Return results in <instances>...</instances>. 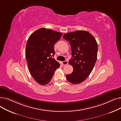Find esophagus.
Here are the masks:
<instances>
[{
	"instance_id": "esophagus-1",
	"label": "esophagus",
	"mask_w": 121,
	"mask_h": 121,
	"mask_svg": "<svg viewBox=\"0 0 121 121\" xmlns=\"http://www.w3.org/2000/svg\"><path fill=\"white\" fill-rule=\"evenodd\" d=\"M68 62L67 61H63V62H62V64L63 66H66L68 64Z\"/></svg>"
}]
</instances>
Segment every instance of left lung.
<instances>
[{"mask_svg": "<svg viewBox=\"0 0 121 121\" xmlns=\"http://www.w3.org/2000/svg\"><path fill=\"white\" fill-rule=\"evenodd\" d=\"M63 38L69 42L72 49V59L69 63L73 72L66 75L68 81L77 84L89 75L97 59L98 44L94 36L84 30L66 33Z\"/></svg>", "mask_w": 121, "mask_h": 121, "instance_id": "8db88e82", "label": "left lung"}]
</instances>
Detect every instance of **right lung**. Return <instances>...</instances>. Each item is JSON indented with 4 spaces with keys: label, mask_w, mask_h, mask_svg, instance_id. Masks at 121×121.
Returning a JSON list of instances; mask_svg holds the SVG:
<instances>
[{
    "label": "right lung",
    "mask_w": 121,
    "mask_h": 121,
    "mask_svg": "<svg viewBox=\"0 0 121 121\" xmlns=\"http://www.w3.org/2000/svg\"><path fill=\"white\" fill-rule=\"evenodd\" d=\"M62 33L41 28L29 37L25 49V57L29 71L38 83L45 85L52 80L59 62L52 57L55 54L54 45Z\"/></svg>",
    "instance_id": "1"
}]
</instances>
